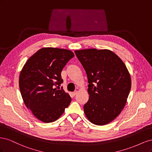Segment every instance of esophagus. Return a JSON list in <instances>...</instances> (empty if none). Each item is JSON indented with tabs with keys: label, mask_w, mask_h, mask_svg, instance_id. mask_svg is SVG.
<instances>
[{
	"label": "esophagus",
	"mask_w": 152,
	"mask_h": 152,
	"mask_svg": "<svg viewBox=\"0 0 152 152\" xmlns=\"http://www.w3.org/2000/svg\"><path fill=\"white\" fill-rule=\"evenodd\" d=\"M77 93H78L77 91H75L74 92H73V95H76L77 94Z\"/></svg>",
	"instance_id": "esophagus-1"
}]
</instances>
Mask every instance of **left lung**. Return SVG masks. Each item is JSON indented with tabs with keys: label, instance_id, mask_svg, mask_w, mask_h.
Returning a JSON list of instances; mask_svg holds the SVG:
<instances>
[{
	"label": "left lung",
	"instance_id": "obj_1",
	"mask_svg": "<svg viewBox=\"0 0 152 152\" xmlns=\"http://www.w3.org/2000/svg\"><path fill=\"white\" fill-rule=\"evenodd\" d=\"M88 79L89 101L84 106L87 119L95 125L113 121L127 103L131 79L125 64L108 49L76 50Z\"/></svg>",
	"mask_w": 152,
	"mask_h": 152
}]
</instances>
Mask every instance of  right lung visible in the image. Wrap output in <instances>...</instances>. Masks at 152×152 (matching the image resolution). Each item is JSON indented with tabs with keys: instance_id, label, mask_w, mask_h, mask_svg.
I'll return each mask as SVG.
<instances>
[{
	"instance_id": "add662e5",
	"label": "right lung",
	"mask_w": 152,
	"mask_h": 152,
	"mask_svg": "<svg viewBox=\"0 0 152 152\" xmlns=\"http://www.w3.org/2000/svg\"><path fill=\"white\" fill-rule=\"evenodd\" d=\"M73 56L70 50L44 48L30 56L21 70L19 86L23 100L39 121H56L70 104V95L59 86L63 68Z\"/></svg>"
}]
</instances>
